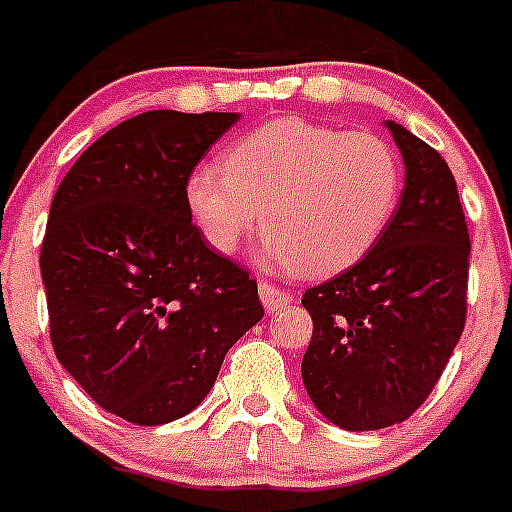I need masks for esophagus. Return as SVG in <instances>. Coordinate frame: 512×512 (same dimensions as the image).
Returning <instances> with one entry per match:
<instances>
[{
	"label": "esophagus",
	"instance_id": "esophagus-1",
	"mask_svg": "<svg viewBox=\"0 0 512 512\" xmlns=\"http://www.w3.org/2000/svg\"><path fill=\"white\" fill-rule=\"evenodd\" d=\"M259 297H261V302H264V307L269 312L282 310V307H287L289 302H292L289 292H284L282 287H274V284H269V282L259 284Z\"/></svg>",
	"mask_w": 512,
	"mask_h": 512
}]
</instances>
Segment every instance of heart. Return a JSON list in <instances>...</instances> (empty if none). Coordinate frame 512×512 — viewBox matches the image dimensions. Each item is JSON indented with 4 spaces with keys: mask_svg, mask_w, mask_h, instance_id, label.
<instances>
[{
    "mask_svg": "<svg viewBox=\"0 0 512 512\" xmlns=\"http://www.w3.org/2000/svg\"><path fill=\"white\" fill-rule=\"evenodd\" d=\"M400 192V156L382 135L279 117L233 143L223 169L197 166L187 207L217 253H233L261 220L269 264L328 277L372 251Z\"/></svg>",
    "mask_w": 512,
    "mask_h": 512,
    "instance_id": "heart-1",
    "label": "heart"
}]
</instances>
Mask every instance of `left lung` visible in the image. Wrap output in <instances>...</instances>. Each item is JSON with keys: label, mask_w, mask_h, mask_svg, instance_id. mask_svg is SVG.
Returning <instances> with one entry per match:
<instances>
[{"label": "left lung", "mask_w": 512, "mask_h": 512, "mask_svg": "<svg viewBox=\"0 0 512 512\" xmlns=\"http://www.w3.org/2000/svg\"><path fill=\"white\" fill-rule=\"evenodd\" d=\"M405 161L390 225L359 264L310 287L302 382L346 431L408 420L449 364L467 320L469 230L441 153L387 120Z\"/></svg>", "instance_id": "obj_1"}]
</instances>
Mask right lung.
<instances>
[{"instance_id": "obj_1", "label": "right lung", "mask_w": 512, "mask_h": 512, "mask_svg": "<svg viewBox=\"0 0 512 512\" xmlns=\"http://www.w3.org/2000/svg\"><path fill=\"white\" fill-rule=\"evenodd\" d=\"M235 112L151 110L63 176L40 246L58 361L135 425L192 413L228 348L264 318L256 279L205 243L187 179Z\"/></svg>"}]
</instances>
